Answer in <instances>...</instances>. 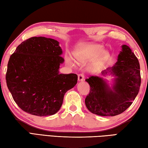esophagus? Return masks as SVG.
I'll return each mask as SVG.
<instances>
[{"instance_id": "obj_1", "label": "esophagus", "mask_w": 148, "mask_h": 148, "mask_svg": "<svg viewBox=\"0 0 148 148\" xmlns=\"http://www.w3.org/2000/svg\"><path fill=\"white\" fill-rule=\"evenodd\" d=\"M85 79V76L83 74H78V81H83Z\"/></svg>"}]
</instances>
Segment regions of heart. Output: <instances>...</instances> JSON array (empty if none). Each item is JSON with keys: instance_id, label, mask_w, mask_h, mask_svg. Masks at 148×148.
<instances>
[{"instance_id": "1", "label": "heart", "mask_w": 148, "mask_h": 148, "mask_svg": "<svg viewBox=\"0 0 148 148\" xmlns=\"http://www.w3.org/2000/svg\"><path fill=\"white\" fill-rule=\"evenodd\" d=\"M103 51V47L99 45H85L81 46L75 54L78 61H83L86 59L94 58L97 57ZM107 53L103 52L100 54L99 63L107 57Z\"/></svg>"}]
</instances>
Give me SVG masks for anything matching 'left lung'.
Listing matches in <instances>:
<instances>
[{"label":"left lung","mask_w":148,"mask_h":148,"mask_svg":"<svg viewBox=\"0 0 148 148\" xmlns=\"http://www.w3.org/2000/svg\"><path fill=\"white\" fill-rule=\"evenodd\" d=\"M116 76L113 90L102 78L90 76L85 81L90 85L85 105L90 112L100 116H115L128 109L139 92L141 77L137 58L126 45L118 56L115 65L106 69ZM106 71L102 72L106 74Z\"/></svg>","instance_id":"obj_1"}]
</instances>
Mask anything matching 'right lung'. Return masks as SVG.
<instances>
[{
    "label": "right lung",
    "instance_id": "obj_1",
    "mask_svg": "<svg viewBox=\"0 0 148 148\" xmlns=\"http://www.w3.org/2000/svg\"><path fill=\"white\" fill-rule=\"evenodd\" d=\"M62 54L58 42L40 36L22 42L11 55L5 79L23 111L42 117L59 110L65 94L77 82L76 74H59Z\"/></svg>",
    "mask_w": 148,
    "mask_h": 148
}]
</instances>
